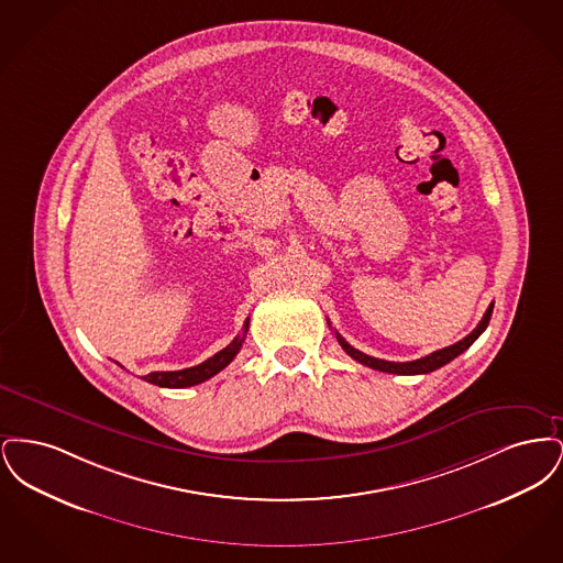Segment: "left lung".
I'll return each instance as SVG.
<instances>
[{
  "mask_svg": "<svg viewBox=\"0 0 563 563\" xmlns=\"http://www.w3.org/2000/svg\"><path fill=\"white\" fill-rule=\"evenodd\" d=\"M492 310H494V303H489V308L485 310V314H483V319L479 321V324H477V327H475V329H473L464 340L455 342L454 346H448V349L430 352L429 356H422V358H418V361H407V363L382 361V358L369 356V354H365V352H361V350L352 349L349 342H346L338 331H335V338H338L340 346L346 350V354H349V356H352V358H354V361H358V363H363V365H367V367H372V369H377V372H386V374L397 375L430 374V372H434V369H439V367L448 365L450 361H454L455 356H457V354H462L464 350L471 349V344L482 335L483 331H485V327L489 324Z\"/></svg>",
  "mask_w": 563,
  "mask_h": 563,
  "instance_id": "left-lung-1",
  "label": "left lung"
}]
</instances>
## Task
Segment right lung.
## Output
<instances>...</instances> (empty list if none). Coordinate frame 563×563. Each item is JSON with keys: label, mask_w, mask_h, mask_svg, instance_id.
<instances>
[{"label": "right lung", "mask_w": 563, "mask_h": 563, "mask_svg": "<svg viewBox=\"0 0 563 563\" xmlns=\"http://www.w3.org/2000/svg\"><path fill=\"white\" fill-rule=\"evenodd\" d=\"M246 331H249V319L242 324L241 335H236L225 349L219 350L205 363H200L196 367H188V369H179V372H152V374L143 375V379L150 382V384L162 386V388H188V386L202 384L205 379L219 374L221 369H225L234 361V356L241 352Z\"/></svg>", "instance_id": "add662e5"}]
</instances>
